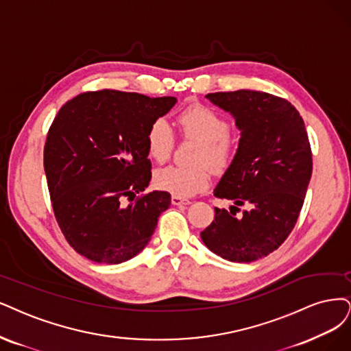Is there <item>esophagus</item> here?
I'll return each instance as SVG.
<instances>
[{
	"label": "esophagus",
	"mask_w": 351,
	"mask_h": 351,
	"mask_svg": "<svg viewBox=\"0 0 351 351\" xmlns=\"http://www.w3.org/2000/svg\"><path fill=\"white\" fill-rule=\"evenodd\" d=\"M172 204L173 205H188V204H191V201L186 198H182V197L172 195Z\"/></svg>",
	"instance_id": "34e87169"
}]
</instances>
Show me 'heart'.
<instances>
[{
  "label": "heart",
  "mask_w": 351,
  "mask_h": 351,
  "mask_svg": "<svg viewBox=\"0 0 351 351\" xmlns=\"http://www.w3.org/2000/svg\"><path fill=\"white\" fill-rule=\"evenodd\" d=\"M179 132L186 138L199 141L195 166L171 165L154 173V185L178 197H191L210 184V169L221 171L234 159L237 145L230 134V123L218 111L205 106H191L176 115ZM147 153L156 162H165L175 145L172 127L165 119H156L146 136Z\"/></svg>",
  "instance_id": "b5f03b06"
}]
</instances>
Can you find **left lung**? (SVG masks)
<instances>
[{
  "label": "left lung",
  "instance_id": "obj_1",
  "mask_svg": "<svg viewBox=\"0 0 351 351\" xmlns=\"http://www.w3.org/2000/svg\"><path fill=\"white\" fill-rule=\"evenodd\" d=\"M232 114L241 132L237 153L214 189L232 199L231 211L215 208L201 231L204 244L226 261L249 263L288 239L302 210L313 175V152L302 117L289 101L261 90L206 95ZM248 211L237 216L239 206Z\"/></svg>",
  "mask_w": 351,
  "mask_h": 351
}]
</instances>
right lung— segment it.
Masks as SVG:
<instances>
[{
	"label": "right lung",
	"instance_id": "1",
	"mask_svg": "<svg viewBox=\"0 0 351 351\" xmlns=\"http://www.w3.org/2000/svg\"><path fill=\"white\" fill-rule=\"evenodd\" d=\"M175 102V97L88 90L64 104L51 123L43 153L51 206L64 239L89 261H130L146 247L171 205V193L145 192L152 178L146 136Z\"/></svg>",
	"mask_w": 351,
	"mask_h": 351
}]
</instances>
